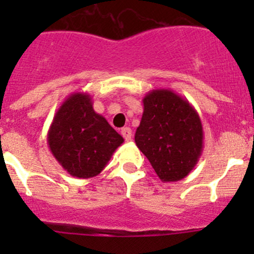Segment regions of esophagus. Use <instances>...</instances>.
<instances>
[{
    "label": "esophagus",
    "mask_w": 254,
    "mask_h": 254,
    "mask_svg": "<svg viewBox=\"0 0 254 254\" xmlns=\"http://www.w3.org/2000/svg\"><path fill=\"white\" fill-rule=\"evenodd\" d=\"M122 135H123V137L125 139V141H130V140H131V136H132L131 129H130V127H123Z\"/></svg>",
    "instance_id": "obj_1"
}]
</instances>
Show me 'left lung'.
I'll use <instances>...</instances> for the list:
<instances>
[{"label":"left lung","instance_id":"8db88e82","mask_svg":"<svg viewBox=\"0 0 254 254\" xmlns=\"http://www.w3.org/2000/svg\"><path fill=\"white\" fill-rule=\"evenodd\" d=\"M143 113L135 142L162 182H177L191 172L203 152L198 112L171 89H152L142 99Z\"/></svg>","mask_w":254,"mask_h":254}]
</instances>
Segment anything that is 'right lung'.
I'll return each instance as SVG.
<instances>
[{"instance_id":"obj_1","label":"right lung","mask_w":254,"mask_h":254,"mask_svg":"<svg viewBox=\"0 0 254 254\" xmlns=\"http://www.w3.org/2000/svg\"><path fill=\"white\" fill-rule=\"evenodd\" d=\"M123 142L122 135L94 112L91 96L83 92L63 102L48 131L55 160L68 175L82 179L98 176Z\"/></svg>"}]
</instances>
